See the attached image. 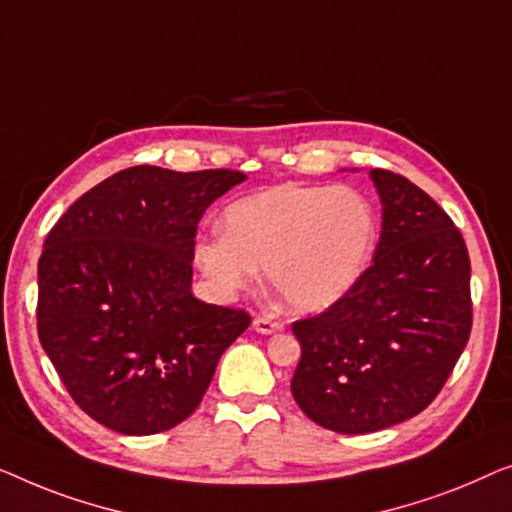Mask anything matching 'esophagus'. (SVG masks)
Returning a JSON list of instances; mask_svg holds the SVG:
<instances>
[{
    "instance_id": "esophagus-1",
    "label": "esophagus",
    "mask_w": 512,
    "mask_h": 512,
    "mask_svg": "<svg viewBox=\"0 0 512 512\" xmlns=\"http://www.w3.org/2000/svg\"><path fill=\"white\" fill-rule=\"evenodd\" d=\"M253 329L257 331V334H278V331H283V325H280V322H276V320H271V318H255L253 320Z\"/></svg>"
}]
</instances>
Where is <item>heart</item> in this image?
Instances as JSON below:
<instances>
[{"mask_svg": "<svg viewBox=\"0 0 512 512\" xmlns=\"http://www.w3.org/2000/svg\"><path fill=\"white\" fill-rule=\"evenodd\" d=\"M225 232L194 243L197 269L218 294L248 290L266 269L271 290L297 313L348 294L369 264L378 222L355 187L278 185L234 201Z\"/></svg>", "mask_w": 512, "mask_h": 512, "instance_id": "obj_1", "label": "heart"}]
</instances>
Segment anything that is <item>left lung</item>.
Masks as SVG:
<instances>
[{"label":"left lung","mask_w":512,"mask_h":512,"mask_svg":"<svg viewBox=\"0 0 512 512\" xmlns=\"http://www.w3.org/2000/svg\"><path fill=\"white\" fill-rule=\"evenodd\" d=\"M383 204L373 264L325 313L292 325V397L320 427L371 434L422 413L471 334V262L450 215L408 178L369 171Z\"/></svg>","instance_id":"obj_1"}]
</instances>
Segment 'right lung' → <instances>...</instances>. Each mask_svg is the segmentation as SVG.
I'll use <instances>...</instances> for the list:
<instances>
[{"instance_id": "obj_1", "label": "right lung", "mask_w": 512, "mask_h": 512, "mask_svg": "<svg viewBox=\"0 0 512 512\" xmlns=\"http://www.w3.org/2000/svg\"><path fill=\"white\" fill-rule=\"evenodd\" d=\"M246 181L229 169L129 167L55 222L39 257L37 329L78 406L127 436L190 417L250 315L192 294L201 215Z\"/></svg>"}]
</instances>
